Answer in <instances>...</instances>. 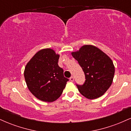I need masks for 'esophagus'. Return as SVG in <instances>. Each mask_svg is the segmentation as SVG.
Wrapping results in <instances>:
<instances>
[{"label": "esophagus", "instance_id": "obj_1", "mask_svg": "<svg viewBox=\"0 0 131 131\" xmlns=\"http://www.w3.org/2000/svg\"><path fill=\"white\" fill-rule=\"evenodd\" d=\"M70 80L71 81V82H73V81H74V78H73V76H71V77L70 78Z\"/></svg>", "mask_w": 131, "mask_h": 131}]
</instances>
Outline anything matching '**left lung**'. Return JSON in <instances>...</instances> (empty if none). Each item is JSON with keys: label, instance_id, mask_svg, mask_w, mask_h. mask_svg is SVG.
<instances>
[{"label": "left lung", "instance_id": "1", "mask_svg": "<svg viewBox=\"0 0 131 131\" xmlns=\"http://www.w3.org/2000/svg\"><path fill=\"white\" fill-rule=\"evenodd\" d=\"M72 55L78 61L85 74L83 84H76L79 92L89 99L104 94L112 85L115 67L110 58L96 47L85 45Z\"/></svg>", "mask_w": 131, "mask_h": 131}]
</instances>
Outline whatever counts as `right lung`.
Segmentation results:
<instances>
[{
  "label": "right lung",
  "instance_id": "add662e5",
  "mask_svg": "<svg viewBox=\"0 0 131 131\" xmlns=\"http://www.w3.org/2000/svg\"><path fill=\"white\" fill-rule=\"evenodd\" d=\"M59 55L50 49L40 50L25 67L24 76L27 86L36 98L52 102L59 98L65 88L68 78L58 66Z\"/></svg>",
  "mask_w": 131,
  "mask_h": 131
}]
</instances>
